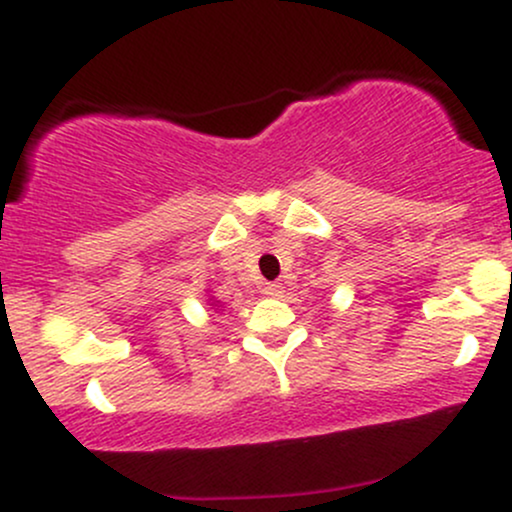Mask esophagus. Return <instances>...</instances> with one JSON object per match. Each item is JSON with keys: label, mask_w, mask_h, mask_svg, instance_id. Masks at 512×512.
I'll use <instances>...</instances> for the list:
<instances>
[{"label": "esophagus", "mask_w": 512, "mask_h": 512, "mask_svg": "<svg viewBox=\"0 0 512 512\" xmlns=\"http://www.w3.org/2000/svg\"><path fill=\"white\" fill-rule=\"evenodd\" d=\"M262 293H264V296H269V298H279L281 293H284V286L276 284V281H269V284H264Z\"/></svg>", "instance_id": "esophagus-1"}]
</instances>
